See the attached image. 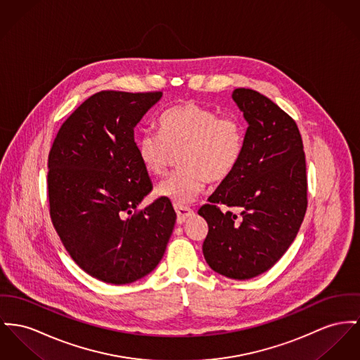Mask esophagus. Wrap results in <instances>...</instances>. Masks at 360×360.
Listing matches in <instances>:
<instances>
[{
	"label": "esophagus",
	"instance_id": "34e87169",
	"mask_svg": "<svg viewBox=\"0 0 360 360\" xmlns=\"http://www.w3.org/2000/svg\"><path fill=\"white\" fill-rule=\"evenodd\" d=\"M174 210H176V213H177V224H183V222H186L190 217L193 216V210H191L190 207L176 206Z\"/></svg>",
	"mask_w": 360,
	"mask_h": 360
}]
</instances>
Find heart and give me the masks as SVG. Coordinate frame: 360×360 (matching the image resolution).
Returning a JSON list of instances; mask_svg holds the SVG:
<instances>
[{
  "mask_svg": "<svg viewBox=\"0 0 360 360\" xmlns=\"http://www.w3.org/2000/svg\"><path fill=\"white\" fill-rule=\"evenodd\" d=\"M160 135L147 132L138 141L139 160L150 174L168 168L172 151L183 169L157 186V195L177 206L192 203L206 181L226 180L239 164L244 146V125L236 116H218L214 110L187 102L164 112Z\"/></svg>",
  "mask_w": 360,
  "mask_h": 360,
  "instance_id": "obj_1",
  "label": "heart"
}]
</instances>
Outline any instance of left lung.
Masks as SVG:
<instances>
[{"label":"left lung","instance_id":"left-lung-1","mask_svg":"<svg viewBox=\"0 0 360 360\" xmlns=\"http://www.w3.org/2000/svg\"><path fill=\"white\" fill-rule=\"evenodd\" d=\"M247 121L239 164L199 209L209 225L202 250L207 264L232 280L267 271L296 238L307 209L303 142L296 122L271 99L236 89ZM218 204L240 209L224 215Z\"/></svg>","mask_w":360,"mask_h":360}]
</instances>
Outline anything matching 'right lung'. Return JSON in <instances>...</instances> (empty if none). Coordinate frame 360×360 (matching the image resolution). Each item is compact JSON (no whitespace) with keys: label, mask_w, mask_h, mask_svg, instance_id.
<instances>
[{"label":"right lung","mask_w":360,"mask_h":360,"mask_svg":"<svg viewBox=\"0 0 360 360\" xmlns=\"http://www.w3.org/2000/svg\"><path fill=\"white\" fill-rule=\"evenodd\" d=\"M162 93L99 91L61 125L49 153L51 222L76 264L122 285L162 259L176 213L160 198L138 209L153 184L134 139Z\"/></svg>","instance_id":"add662e5"}]
</instances>
